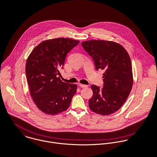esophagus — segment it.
Listing matches in <instances>:
<instances>
[{"label": "esophagus", "mask_w": 157, "mask_h": 157, "mask_svg": "<svg viewBox=\"0 0 157 157\" xmlns=\"http://www.w3.org/2000/svg\"><path fill=\"white\" fill-rule=\"evenodd\" d=\"M79 86H80L81 88H86V87L88 86L87 85H84V84H82V83H79Z\"/></svg>", "instance_id": "esophagus-1"}]
</instances>
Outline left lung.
I'll use <instances>...</instances> for the list:
<instances>
[{"label":"left lung","instance_id":"obj_1","mask_svg":"<svg viewBox=\"0 0 157 157\" xmlns=\"http://www.w3.org/2000/svg\"><path fill=\"white\" fill-rule=\"evenodd\" d=\"M81 44L92 57L96 70L105 71L103 88L91 86L93 94L89 100L90 108L103 116L114 113L124 104L132 88L130 56L122 46L113 41L93 40Z\"/></svg>","mask_w":157,"mask_h":157}]
</instances>
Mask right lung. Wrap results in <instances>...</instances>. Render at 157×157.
Segmentation results:
<instances>
[{
  "label": "right lung",
  "instance_id": "right-lung-1",
  "mask_svg": "<svg viewBox=\"0 0 157 157\" xmlns=\"http://www.w3.org/2000/svg\"><path fill=\"white\" fill-rule=\"evenodd\" d=\"M79 41L59 38L40 43L29 56L25 73L30 95L36 106L48 114L66 111L77 86L62 82L58 69L63 67L66 55Z\"/></svg>",
  "mask_w": 157,
  "mask_h": 157
}]
</instances>
